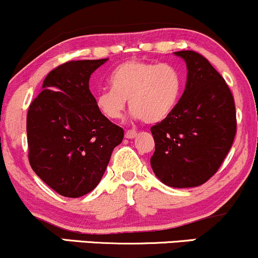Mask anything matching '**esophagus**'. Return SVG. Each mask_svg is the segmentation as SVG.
Instances as JSON below:
<instances>
[{
	"label": "esophagus",
	"mask_w": 258,
	"mask_h": 258,
	"mask_svg": "<svg viewBox=\"0 0 258 258\" xmlns=\"http://www.w3.org/2000/svg\"><path fill=\"white\" fill-rule=\"evenodd\" d=\"M136 136H137V131H135V130H128V131L125 133V137L128 138V139L135 138Z\"/></svg>",
	"instance_id": "34e87169"
}]
</instances>
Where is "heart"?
Instances as JSON below:
<instances>
[{"mask_svg": "<svg viewBox=\"0 0 258 258\" xmlns=\"http://www.w3.org/2000/svg\"><path fill=\"white\" fill-rule=\"evenodd\" d=\"M110 85L111 90L96 97V105L103 116L121 119L128 100L136 117L155 123L166 119L178 104L183 76L173 64L131 59L115 68Z\"/></svg>", "mask_w": 258, "mask_h": 258, "instance_id": "obj_1", "label": "heart"}]
</instances>
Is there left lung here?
I'll list each match as a JSON object with an SVG mask.
<instances>
[{
    "instance_id": "1",
    "label": "left lung",
    "mask_w": 258,
    "mask_h": 258,
    "mask_svg": "<svg viewBox=\"0 0 258 258\" xmlns=\"http://www.w3.org/2000/svg\"><path fill=\"white\" fill-rule=\"evenodd\" d=\"M185 60L186 86L174 110L152 126L156 177L173 188L204 184L217 172L236 133L234 97L221 74L194 51L174 53Z\"/></svg>"
}]
</instances>
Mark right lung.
<instances>
[{"label":"right lung","mask_w":258,"mask_h":258,"mask_svg":"<svg viewBox=\"0 0 258 258\" xmlns=\"http://www.w3.org/2000/svg\"><path fill=\"white\" fill-rule=\"evenodd\" d=\"M108 60H70L43 80L26 116L29 162L58 194L79 198L96 188L123 130L100 114L88 81Z\"/></svg>","instance_id":"1"}]
</instances>
